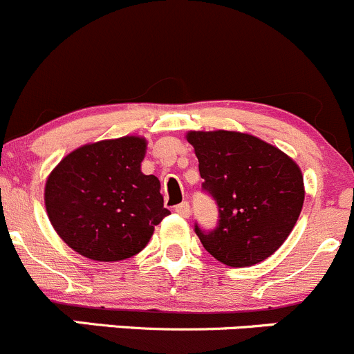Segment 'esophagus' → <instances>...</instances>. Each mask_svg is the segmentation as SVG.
<instances>
[{"mask_svg": "<svg viewBox=\"0 0 354 354\" xmlns=\"http://www.w3.org/2000/svg\"><path fill=\"white\" fill-rule=\"evenodd\" d=\"M174 210H176V214H180L181 217H190V212H192L190 203H188V202L178 203V205L174 207Z\"/></svg>", "mask_w": 354, "mask_h": 354, "instance_id": "34e87169", "label": "esophagus"}]
</instances>
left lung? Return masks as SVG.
I'll use <instances>...</instances> for the list:
<instances>
[{"mask_svg": "<svg viewBox=\"0 0 354 354\" xmlns=\"http://www.w3.org/2000/svg\"><path fill=\"white\" fill-rule=\"evenodd\" d=\"M200 176L217 203L212 231L195 233L203 248L230 267H250L286 241L305 200L298 164L274 145L240 131H190Z\"/></svg>", "mask_w": 354, "mask_h": 354, "instance_id": "left-lung-1", "label": "left lung"}]
</instances>
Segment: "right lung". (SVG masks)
I'll use <instances>...</instances> for the list:
<instances>
[{
  "label": "right lung",
  "instance_id": "add662e5",
  "mask_svg": "<svg viewBox=\"0 0 354 354\" xmlns=\"http://www.w3.org/2000/svg\"><path fill=\"white\" fill-rule=\"evenodd\" d=\"M145 149L142 137L101 140L70 152L51 171L46 210L70 248L99 262L130 259L145 248L169 214L159 180L140 169Z\"/></svg>",
  "mask_w": 354,
  "mask_h": 354
}]
</instances>
